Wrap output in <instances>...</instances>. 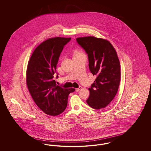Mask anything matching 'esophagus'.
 Segmentation results:
<instances>
[{"instance_id":"esophagus-1","label":"esophagus","mask_w":151,"mask_h":151,"mask_svg":"<svg viewBox=\"0 0 151 151\" xmlns=\"http://www.w3.org/2000/svg\"><path fill=\"white\" fill-rule=\"evenodd\" d=\"M81 88H82V87H81V86H79L78 88H76V92H79L80 90H81Z\"/></svg>"}]
</instances>
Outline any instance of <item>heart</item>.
Listing matches in <instances>:
<instances>
[{"label":"heart","instance_id":"b5f03b06","mask_svg":"<svg viewBox=\"0 0 151 151\" xmlns=\"http://www.w3.org/2000/svg\"><path fill=\"white\" fill-rule=\"evenodd\" d=\"M80 52V51H78V50L75 51V52H74V55H75V54H78V53H79V52Z\"/></svg>","mask_w":151,"mask_h":151}]
</instances>
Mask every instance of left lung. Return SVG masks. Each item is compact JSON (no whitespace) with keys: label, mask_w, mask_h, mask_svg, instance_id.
Returning <instances> with one entry per match:
<instances>
[{"label":"left lung","mask_w":151,"mask_h":151,"mask_svg":"<svg viewBox=\"0 0 151 151\" xmlns=\"http://www.w3.org/2000/svg\"><path fill=\"white\" fill-rule=\"evenodd\" d=\"M78 43L86 51L91 73L97 76L88 89L89 106L105 108L118 92L121 81V66L114 47L109 41L93 36L79 37Z\"/></svg>","instance_id":"1"}]
</instances>
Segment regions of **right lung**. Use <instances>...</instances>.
<instances>
[{
    "mask_svg": "<svg viewBox=\"0 0 151 151\" xmlns=\"http://www.w3.org/2000/svg\"><path fill=\"white\" fill-rule=\"evenodd\" d=\"M71 38L53 37L39 45L30 58L26 82L29 93L37 106L51 116L61 114L67 105L69 94L75 88L57 86L53 80L59 57Z\"/></svg>",
    "mask_w": 151,
    "mask_h": 151,
    "instance_id": "add662e5",
    "label": "right lung"
}]
</instances>
